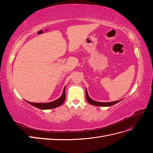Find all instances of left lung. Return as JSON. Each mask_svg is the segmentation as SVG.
Wrapping results in <instances>:
<instances>
[{
	"instance_id": "1",
	"label": "left lung",
	"mask_w": 153,
	"mask_h": 153,
	"mask_svg": "<svg viewBox=\"0 0 153 153\" xmlns=\"http://www.w3.org/2000/svg\"><path fill=\"white\" fill-rule=\"evenodd\" d=\"M86 99H87L88 102H89L91 105H94V106H112V105H114L115 104L119 103V101H121L122 100H120L118 101H112V102H99V101H94L90 98V97L89 96V94H88L87 89H86Z\"/></svg>"
}]
</instances>
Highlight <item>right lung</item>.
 Segmentation results:
<instances>
[{"mask_svg":"<svg viewBox=\"0 0 153 153\" xmlns=\"http://www.w3.org/2000/svg\"><path fill=\"white\" fill-rule=\"evenodd\" d=\"M65 87L64 88L62 94L60 98L56 100H55L53 101H52V102H49V103H31L29 102V101H26V102L29 103L30 105L35 106L36 108H38L41 110H48V109H52V108H55L56 107H58V106H61L64 103V100H65Z\"/></svg>","mask_w":153,"mask_h":153,"instance_id":"right-lung-1","label":"right lung"}]
</instances>
